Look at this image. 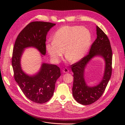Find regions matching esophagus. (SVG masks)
Instances as JSON below:
<instances>
[{
    "label": "esophagus",
    "mask_w": 125,
    "mask_h": 125,
    "mask_svg": "<svg viewBox=\"0 0 125 125\" xmlns=\"http://www.w3.org/2000/svg\"><path fill=\"white\" fill-rule=\"evenodd\" d=\"M62 72L63 73H68L69 72V70L67 68H65L62 69Z\"/></svg>",
    "instance_id": "1"
}]
</instances>
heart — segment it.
Wrapping results in <instances>:
<instances>
[{"instance_id":"heart-1","label":"heart","mask_w":125,"mask_h":125,"mask_svg":"<svg viewBox=\"0 0 125 125\" xmlns=\"http://www.w3.org/2000/svg\"><path fill=\"white\" fill-rule=\"evenodd\" d=\"M52 41L46 44L51 58L56 63L64 53L72 62H77L84 57L91 42V34L83 26L65 25L54 33Z\"/></svg>"}]
</instances>
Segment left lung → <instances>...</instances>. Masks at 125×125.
<instances>
[{"instance_id":"obj_1","label":"left lung","mask_w":125,"mask_h":125,"mask_svg":"<svg viewBox=\"0 0 125 125\" xmlns=\"http://www.w3.org/2000/svg\"><path fill=\"white\" fill-rule=\"evenodd\" d=\"M97 38L91 46L89 54L79 62L71 65L73 73V95L79 103L91 104L103 94L112 72V50L110 42L106 34L96 26ZM95 55H101L105 61V73L101 83L93 87L87 86L84 79V69L91 59Z\"/></svg>"}]
</instances>
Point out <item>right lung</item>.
Masks as SVG:
<instances>
[{"label": "right lung", "instance_id": "right-lung-1", "mask_svg": "<svg viewBox=\"0 0 125 125\" xmlns=\"http://www.w3.org/2000/svg\"><path fill=\"white\" fill-rule=\"evenodd\" d=\"M55 25L47 22H32L19 34L14 45L12 66L14 79L25 96L36 103H46L53 95L55 83L61 75L60 68L57 65L43 63L38 73L29 76L21 69V57L25 48L31 46L45 55L47 32Z\"/></svg>", "mask_w": 125, "mask_h": 125}]
</instances>
